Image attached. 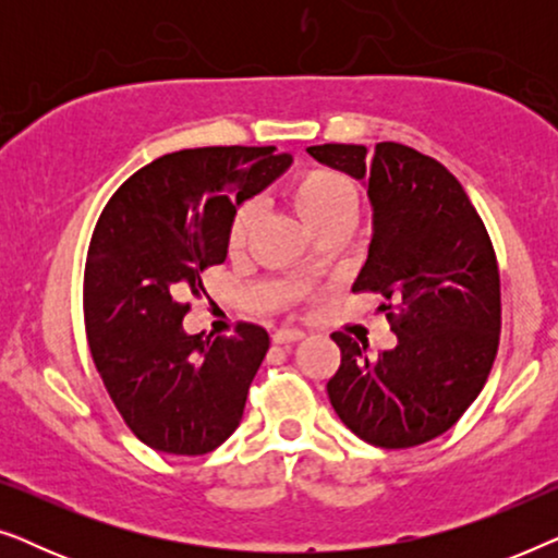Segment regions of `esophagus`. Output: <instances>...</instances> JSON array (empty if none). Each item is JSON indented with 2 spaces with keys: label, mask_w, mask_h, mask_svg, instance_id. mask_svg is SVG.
I'll return each instance as SVG.
<instances>
[{
  "label": "esophagus",
  "mask_w": 558,
  "mask_h": 558,
  "mask_svg": "<svg viewBox=\"0 0 558 558\" xmlns=\"http://www.w3.org/2000/svg\"><path fill=\"white\" fill-rule=\"evenodd\" d=\"M302 338L304 332L296 330V327H281V330L274 332V342H279V345H287V342H296Z\"/></svg>",
  "instance_id": "34e87169"
}]
</instances>
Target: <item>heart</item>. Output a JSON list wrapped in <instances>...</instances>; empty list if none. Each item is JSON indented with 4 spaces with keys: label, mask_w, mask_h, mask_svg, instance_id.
Returning <instances> with one entry per match:
<instances>
[{
    "label": "heart",
    "mask_w": 558,
    "mask_h": 558,
    "mask_svg": "<svg viewBox=\"0 0 558 558\" xmlns=\"http://www.w3.org/2000/svg\"><path fill=\"white\" fill-rule=\"evenodd\" d=\"M287 197L292 208L300 213L304 223L319 233L327 226L353 223L357 213V187L355 182L332 167H304L289 180ZM258 218V205L254 201H243L233 210L228 223L226 243L231 254L246 248L254 233Z\"/></svg>",
    "instance_id": "b5f03b06"
}]
</instances>
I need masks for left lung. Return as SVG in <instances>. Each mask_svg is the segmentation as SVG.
I'll use <instances>...</instances> for the list:
<instances>
[{"label":"left lung","mask_w":558,"mask_h":558,"mask_svg":"<svg viewBox=\"0 0 558 558\" xmlns=\"http://www.w3.org/2000/svg\"><path fill=\"white\" fill-rule=\"evenodd\" d=\"M317 162L368 182L373 241L353 292L384 296L396 348L371 355L345 332L327 380L335 414L384 449L432 441L460 422L498 355L500 274L483 218L437 159L380 142L307 147Z\"/></svg>","instance_id":"1"}]
</instances>
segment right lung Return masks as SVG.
<instances>
[{"mask_svg": "<svg viewBox=\"0 0 558 558\" xmlns=\"http://www.w3.org/2000/svg\"><path fill=\"white\" fill-rule=\"evenodd\" d=\"M292 165L277 147H203L134 172L98 218L83 274L96 371L144 445L208 454L235 432L269 335L239 323L203 342L182 330L201 274L223 264L235 205Z\"/></svg>", "mask_w": 558, "mask_h": 558, "instance_id": "obj_1", "label": "right lung"}]
</instances>
